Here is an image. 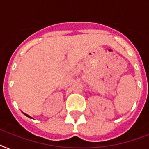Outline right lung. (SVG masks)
<instances>
[{
    "instance_id": "obj_1",
    "label": "right lung",
    "mask_w": 149,
    "mask_h": 149,
    "mask_svg": "<svg viewBox=\"0 0 149 149\" xmlns=\"http://www.w3.org/2000/svg\"><path fill=\"white\" fill-rule=\"evenodd\" d=\"M24 115H25V116H27V117H29V118H31V117H30V116H29V115H28V114H26V113H24Z\"/></svg>"
}]
</instances>
